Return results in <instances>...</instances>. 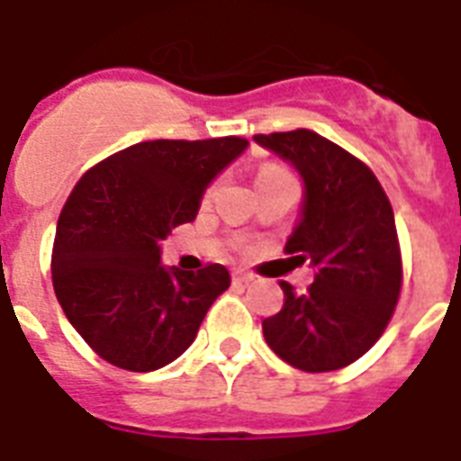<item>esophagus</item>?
<instances>
[{
	"instance_id": "esophagus-1",
	"label": "esophagus",
	"mask_w": 461,
	"mask_h": 461,
	"mask_svg": "<svg viewBox=\"0 0 461 461\" xmlns=\"http://www.w3.org/2000/svg\"><path fill=\"white\" fill-rule=\"evenodd\" d=\"M231 280H234V285H249V282H253V275L237 270V273H231Z\"/></svg>"
}]
</instances>
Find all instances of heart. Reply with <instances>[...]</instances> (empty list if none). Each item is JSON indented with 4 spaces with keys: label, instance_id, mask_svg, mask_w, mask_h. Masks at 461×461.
<instances>
[{
    "label": "heart",
    "instance_id": "b5f03b06",
    "mask_svg": "<svg viewBox=\"0 0 461 461\" xmlns=\"http://www.w3.org/2000/svg\"><path fill=\"white\" fill-rule=\"evenodd\" d=\"M266 169H280V167H273V165H270V167H266Z\"/></svg>",
    "mask_w": 461,
    "mask_h": 461
}]
</instances>
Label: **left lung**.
Returning a JSON list of instances; mask_svg holds the SVG:
<instances>
[{
  "label": "left lung",
  "mask_w": 461,
  "mask_h": 461,
  "mask_svg": "<svg viewBox=\"0 0 461 461\" xmlns=\"http://www.w3.org/2000/svg\"><path fill=\"white\" fill-rule=\"evenodd\" d=\"M253 140L302 176V212L287 251L315 273L306 294L282 282L285 306L263 321L266 342L299 371L344 368L378 342L400 299L393 205L361 159L315 131L258 133Z\"/></svg>",
  "instance_id": "8db88e82"
}]
</instances>
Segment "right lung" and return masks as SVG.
Instances as JSON below:
<instances>
[{
    "label": "right lung",
    "instance_id": "1",
    "mask_svg": "<svg viewBox=\"0 0 461 461\" xmlns=\"http://www.w3.org/2000/svg\"><path fill=\"white\" fill-rule=\"evenodd\" d=\"M249 148L237 136L146 140L83 174L57 222L52 285L68 322L124 371L172 364L230 287L224 266H162L159 244L198 215L203 194Z\"/></svg>",
    "mask_w": 461,
    "mask_h": 461
}]
</instances>
